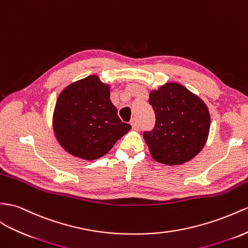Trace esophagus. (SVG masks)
Masks as SVG:
<instances>
[{"instance_id": "esophagus-1", "label": "esophagus", "mask_w": 248, "mask_h": 248, "mask_svg": "<svg viewBox=\"0 0 248 248\" xmlns=\"http://www.w3.org/2000/svg\"><path fill=\"white\" fill-rule=\"evenodd\" d=\"M131 125H132V128L135 129V130H137V129L139 128V124H138L136 118H133V119L131 120Z\"/></svg>"}]
</instances>
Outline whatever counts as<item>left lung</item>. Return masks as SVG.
Wrapping results in <instances>:
<instances>
[{
  "label": "left lung",
  "mask_w": 248,
  "mask_h": 248,
  "mask_svg": "<svg viewBox=\"0 0 248 248\" xmlns=\"http://www.w3.org/2000/svg\"><path fill=\"white\" fill-rule=\"evenodd\" d=\"M150 105L156 123L143 138L152 157L168 166H179L199 154L207 140L211 116L197 95L176 82L151 91Z\"/></svg>",
  "instance_id": "1"
}]
</instances>
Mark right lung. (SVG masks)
Listing matches in <instances>:
<instances>
[{"label": "right lung", "mask_w": 248, "mask_h": 248, "mask_svg": "<svg viewBox=\"0 0 248 248\" xmlns=\"http://www.w3.org/2000/svg\"><path fill=\"white\" fill-rule=\"evenodd\" d=\"M111 103L110 87L90 75L63 89L56 100L53 130L68 153L94 160L106 155L130 131Z\"/></svg>", "instance_id": "obj_1"}]
</instances>
